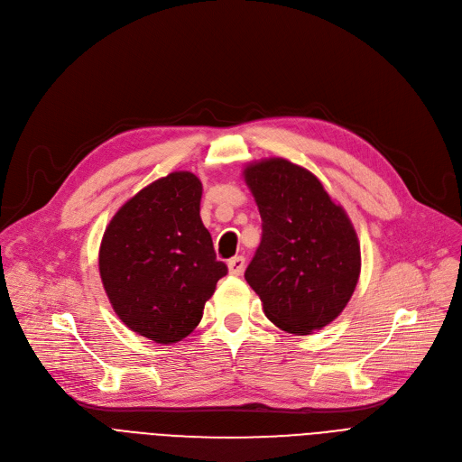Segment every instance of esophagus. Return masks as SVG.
Returning <instances> with one entry per match:
<instances>
[{
  "mask_svg": "<svg viewBox=\"0 0 462 462\" xmlns=\"http://www.w3.org/2000/svg\"><path fill=\"white\" fill-rule=\"evenodd\" d=\"M245 265H246V260H245L243 256H236V258H232V260L228 262V271H230V274L239 276V274H243Z\"/></svg>",
  "mask_w": 462,
  "mask_h": 462,
  "instance_id": "34e87169",
  "label": "esophagus"
}]
</instances>
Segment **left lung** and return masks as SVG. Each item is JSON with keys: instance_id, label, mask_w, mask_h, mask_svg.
I'll return each instance as SVG.
<instances>
[{"instance_id": "8db88e82", "label": "left lung", "mask_w": 462, "mask_h": 462, "mask_svg": "<svg viewBox=\"0 0 462 462\" xmlns=\"http://www.w3.org/2000/svg\"><path fill=\"white\" fill-rule=\"evenodd\" d=\"M245 182L262 216V241L245 280L283 331L324 328L346 308L361 271L346 212L313 173L283 158L246 165Z\"/></svg>"}]
</instances>
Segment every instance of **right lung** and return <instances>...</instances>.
I'll return each instance as SVG.
<instances>
[{
	"mask_svg": "<svg viewBox=\"0 0 462 462\" xmlns=\"http://www.w3.org/2000/svg\"><path fill=\"white\" fill-rule=\"evenodd\" d=\"M200 195L189 171L158 179L117 209L101 241L99 273L116 315L160 345L188 337L228 273L200 221Z\"/></svg>",
	"mask_w": 462,
	"mask_h": 462,
	"instance_id": "add662e5",
	"label": "right lung"
}]
</instances>
